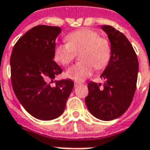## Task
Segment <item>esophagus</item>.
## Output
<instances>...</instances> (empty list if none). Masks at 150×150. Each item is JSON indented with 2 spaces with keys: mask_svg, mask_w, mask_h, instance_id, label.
I'll return each mask as SVG.
<instances>
[{
  "mask_svg": "<svg viewBox=\"0 0 150 150\" xmlns=\"http://www.w3.org/2000/svg\"><path fill=\"white\" fill-rule=\"evenodd\" d=\"M80 84H82V83H81V82H74V85H75V87L78 86H79Z\"/></svg>",
  "mask_w": 150,
  "mask_h": 150,
  "instance_id": "esophagus-1",
  "label": "esophagus"
}]
</instances>
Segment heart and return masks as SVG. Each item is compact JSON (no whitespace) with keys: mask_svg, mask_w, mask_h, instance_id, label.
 <instances>
[{"mask_svg":"<svg viewBox=\"0 0 150 150\" xmlns=\"http://www.w3.org/2000/svg\"><path fill=\"white\" fill-rule=\"evenodd\" d=\"M66 43L54 47V58L56 62L66 66L73 61L75 52L80 50L81 62L75 64L66 71V77L75 81H83L93 73L94 67L103 69L107 65L111 56L109 42L100 37L93 29H79L66 36Z\"/></svg>","mask_w":150,"mask_h":150,"instance_id":"1","label":"heart"}]
</instances>
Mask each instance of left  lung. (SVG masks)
<instances>
[{
    "mask_svg": "<svg viewBox=\"0 0 150 150\" xmlns=\"http://www.w3.org/2000/svg\"><path fill=\"white\" fill-rule=\"evenodd\" d=\"M111 49L109 63L100 75L101 84L89 82L86 107L95 117L111 121L121 116L128 109L135 94L139 72V61L127 37L110 25H102Z\"/></svg>",
    "mask_w": 150,
    "mask_h": 150,
    "instance_id": "1",
    "label": "left lung"
}]
</instances>
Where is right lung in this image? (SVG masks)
<instances>
[{
	"label": "right lung",
	"mask_w": 150,
	"mask_h": 150,
	"mask_svg": "<svg viewBox=\"0 0 150 150\" xmlns=\"http://www.w3.org/2000/svg\"><path fill=\"white\" fill-rule=\"evenodd\" d=\"M57 26L37 25L15 43L11 56V84L16 97L33 117L50 121L63 114L72 91V80H57L62 69L54 61Z\"/></svg>",
	"instance_id": "right-lung-1"
}]
</instances>
